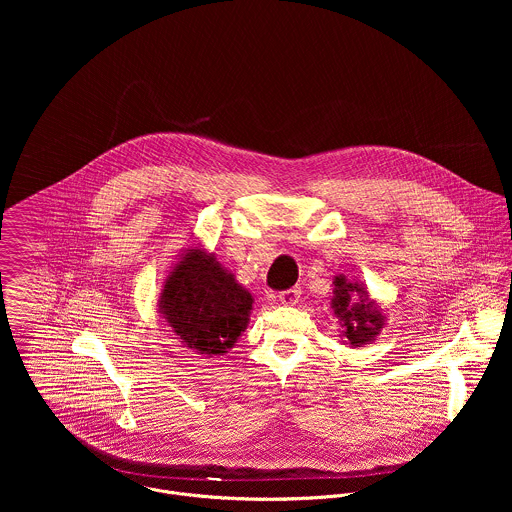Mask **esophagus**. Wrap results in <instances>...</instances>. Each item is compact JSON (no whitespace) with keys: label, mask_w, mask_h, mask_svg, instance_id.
<instances>
[{"label":"esophagus","mask_w":512,"mask_h":512,"mask_svg":"<svg viewBox=\"0 0 512 512\" xmlns=\"http://www.w3.org/2000/svg\"><path fill=\"white\" fill-rule=\"evenodd\" d=\"M299 295H301V290H299V288H292V290H286V292L280 293L278 299H280L282 305H295L297 299H299Z\"/></svg>","instance_id":"esophagus-1"}]
</instances>
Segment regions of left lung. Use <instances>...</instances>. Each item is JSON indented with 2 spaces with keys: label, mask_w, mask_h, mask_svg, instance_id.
<instances>
[{
  "label": "left lung",
  "mask_w": 512,
  "mask_h": 512,
  "mask_svg": "<svg viewBox=\"0 0 512 512\" xmlns=\"http://www.w3.org/2000/svg\"><path fill=\"white\" fill-rule=\"evenodd\" d=\"M331 307L341 325V343L353 349L374 343L386 325V315L370 297L365 284L351 282L343 274L333 278Z\"/></svg>",
  "instance_id": "left-lung-1"
}]
</instances>
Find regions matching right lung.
<instances>
[{
  "label": "right lung",
  "mask_w": 512,
  "mask_h": 512,
  "mask_svg": "<svg viewBox=\"0 0 512 512\" xmlns=\"http://www.w3.org/2000/svg\"><path fill=\"white\" fill-rule=\"evenodd\" d=\"M254 297L226 270L215 252L193 244L171 266L157 311L179 343L197 355L217 357L238 343L250 323Z\"/></svg>",
  "instance_id": "1"
}]
</instances>
